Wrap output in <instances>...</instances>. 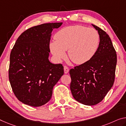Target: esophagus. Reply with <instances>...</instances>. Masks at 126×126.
<instances>
[{"label":"esophagus","mask_w":126,"mask_h":126,"mask_svg":"<svg viewBox=\"0 0 126 126\" xmlns=\"http://www.w3.org/2000/svg\"><path fill=\"white\" fill-rule=\"evenodd\" d=\"M63 69H64L65 74H67V73H69V69L68 68V67L66 66H63Z\"/></svg>","instance_id":"1"}]
</instances>
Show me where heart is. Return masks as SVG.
Returning a JSON list of instances; mask_svg holds the SVG:
<instances>
[{
  "label": "heart",
  "instance_id": "obj_1",
  "mask_svg": "<svg viewBox=\"0 0 126 126\" xmlns=\"http://www.w3.org/2000/svg\"><path fill=\"white\" fill-rule=\"evenodd\" d=\"M55 40L49 43V49L57 60L69 57L77 64H82L90 60L97 51L100 35L93 28L75 25L65 27L55 34Z\"/></svg>",
  "mask_w": 126,
  "mask_h": 126
}]
</instances>
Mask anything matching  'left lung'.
<instances>
[{"label": "left lung", "mask_w": 126, "mask_h": 126, "mask_svg": "<svg viewBox=\"0 0 126 126\" xmlns=\"http://www.w3.org/2000/svg\"><path fill=\"white\" fill-rule=\"evenodd\" d=\"M100 44L95 55L86 63L69 71L71 94L77 101L86 105L101 102L114 82L117 54L109 35L96 25Z\"/></svg>", "instance_id": "obj_1"}]
</instances>
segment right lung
Instances as JSON below:
<instances>
[{"instance_id": "right-lung-1", "label": "right lung", "mask_w": 126, "mask_h": 126, "mask_svg": "<svg viewBox=\"0 0 126 126\" xmlns=\"http://www.w3.org/2000/svg\"><path fill=\"white\" fill-rule=\"evenodd\" d=\"M63 22L47 23L32 27L17 39L10 55L9 80L19 101L34 107L51 99L55 85L63 73L62 64L48 60L53 29Z\"/></svg>"}]
</instances>
